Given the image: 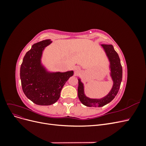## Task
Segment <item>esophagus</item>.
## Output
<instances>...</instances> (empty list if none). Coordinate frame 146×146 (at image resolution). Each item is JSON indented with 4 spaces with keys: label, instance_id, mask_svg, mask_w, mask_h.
Wrapping results in <instances>:
<instances>
[{
    "label": "esophagus",
    "instance_id": "34e87169",
    "mask_svg": "<svg viewBox=\"0 0 146 146\" xmlns=\"http://www.w3.org/2000/svg\"><path fill=\"white\" fill-rule=\"evenodd\" d=\"M74 70L75 71H76V72H77L79 71V70H80V68H79V67H78V66H75L74 67Z\"/></svg>",
    "mask_w": 146,
    "mask_h": 146
}]
</instances>
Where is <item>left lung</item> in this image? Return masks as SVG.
Masks as SVG:
<instances>
[{
	"label": "left lung",
	"instance_id": "1",
	"mask_svg": "<svg viewBox=\"0 0 146 146\" xmlns=\"http://www.w3.org/2000/svg\"><path fill=\"white\" fill-rule=\"evenodd\" d=\"M110 61V76L113 82L111 90L109 93L101 99H91L85 96L84 92V85L80 78H78V96L82 104L86 107H101L110 103L117 95L120 88L122 78V68L121 60L117 53L114 50L111 44H102Z\"/></svg>",
	"mask_w": 146,
	"mask_h": 146
}]
</instances>
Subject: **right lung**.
Instances as JSON below:
<instances>
[{"label": "right lung", "instance_id": "right-lung-1", "mask_svg": "<svg viewBox=\"0 0 146 146\" xmlns=\"http://www.w3.org/2000/svg\"><path fill=\"white\" fill-rule=\"evenodd\" d=\"M52 42L50 39L38 42L25 55L20 69L22 88L27 98L39 105L55 104L73 70L65 72L48 71L41 63L44 48Z\"/></svg>", "mask_w": 146, "mask_h": 146}]
</instances>
